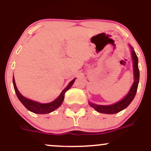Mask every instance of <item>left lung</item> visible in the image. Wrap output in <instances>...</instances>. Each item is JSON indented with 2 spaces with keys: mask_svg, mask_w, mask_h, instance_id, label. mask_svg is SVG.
Instances as JSON below:
<instances>
[{
  "mask_svg": "<svg viewBox=\"0 0 151 151\" xmlns=\"http://www.w3.org/2000/svg\"><path fill=\"white\" fill-rule=\"evenodd\" d=\"M130 48L132 50L131 54L133 60V71H134V83H133L131 88H130L128 93L127 94V96L123 100L113 105H110V106H99V105H96L93 104V103H89L90 106L93 108L98 112L101 113H106V114L117 113L128 107L130 105V103L132 102L133 98H135V96L137 92V89H138V83H139L140 72L139 68H138V57H137L136 53H135L134 50H133V47L130 46Z\"/></svg>",
  "mask_w": 151,
  "mask_h": 151,
  "instance_id": "obj_1",
  "label": "left lung"
}]
</instances>
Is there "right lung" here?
Segmentation results:
<instances>
[{"mask_svg": "<svg viewBox=\"0 0 151 151\" xmlns=\"http://www.w3.org/2000/svg\"><path fill=\"white\" fill-rule=\"evenodd\" d=\"M75 80L76 78L73 79V80L69 83V84L68 85L67 87L62 91V93H60V96H58V98H56V99L54 101H53V102L48 103H40L38 102H35V101L28 99V98H25L24 96H22V95L20 93L19 91H18V88H17L16 83H15L14 77L13 78V86H14V89L15 91H16L17 97H18L19 101L23 103V106H24L28 111L35 113H38V114H45V113H49L52 112V111H55V110L57 109L59 106H60V105L62 104L63 101L64 100L65 93L73 86Z\"/></svg>", "mask_w": 151, "mask_h": 151, "instance_id": "add662e5", "label": "right lung"}]
</instances>
